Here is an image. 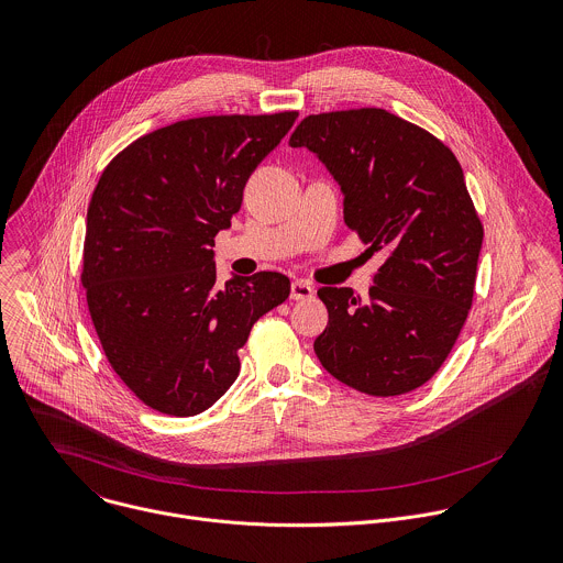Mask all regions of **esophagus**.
<instances>
[{
  "instance_id": "34e87169",
  "label": "esophagus",
  "mask_w": 563,
  "mask_h": 563,
  "mask_svg": "<svg viewBox=\"0 0 563 563\" xmlns=\"http://www.w3.org/2000/svg\"><path fill=\"white\" fill-rule=\"evenodd\" d=\"M313 285L311 283H307V280H294L291 283V300H307V298H311L313 296Z\"/></svg>"
}]
</instances>
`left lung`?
<instances>
[{
    "mask_svg": "<svg viewBox=\"0 0 563 563\" xmlns=\"http://www.w3.org/2000/svg\"><path fill=\"white\" fill-rule=\"evenodd\" d=\"M311 150L344 195V223L387 261L366 302L320 287L329 324L313 351L331 376L366 396H402L451 353L475 294L484 228L455 154L383 108L309 114L289 139Z\"/></svg>",
    "mask_w": 563,
    "mask_h": 563,
    "instance_id": "8db88e82",
    "label": "left lung"
}]
</instances>
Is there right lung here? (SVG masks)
<instances>
[{"label":"right lung","instance_id":"right-lung-1","mask_svg":"<svg viewBox=\"0 0 563 563\" xmlns=\"http://www.w3.org/2000/svg\"><path fill=\"white\" fill-rule=\"evenodd\" d=\"M298 112L214 114L121 150L95 187L81 283L103 353L150 409L190 418L239 378L254 322L289 296L278 272L217 285L214 236Z\"/></svg>","mask_w":563,"mask_h":563}]
</instances>
